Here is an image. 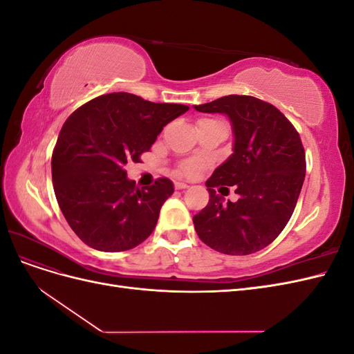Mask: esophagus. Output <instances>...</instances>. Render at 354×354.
Returning <instances> with one entry per match:
<instances>
[{
	"mask_svg": "<svg viewBox=\"0 0 354 354\" xmlns=\"http://www.w3.org/2000/svg\"><path fill=\"white\" fill-rule=\"evenodd\" d=\"M176 189H186V187H189V185H186V183H183V181H176Z\"/></svg>",
	"mask_w": 354,
	"mask_h": 354,
	"instance_id": "obj_1",
	"label": "esophagus"
}]
</instances>
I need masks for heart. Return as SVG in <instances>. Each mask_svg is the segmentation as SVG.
<instances>
[{"mask_svg": "<svg viewBox=\"0 0 354 354\" xmlns=\"http://www.w3.org/2000/svg\"><path fill=\"white\" fill-rule=\"evenodd\" d=\"M202 169V162L199 160H189V162L181 165V173L186 176H196Z\"/></svg>", "mask_w": 354, "mask_h": 354, "instance_id": "1", "label": "heart"}]
</instances>
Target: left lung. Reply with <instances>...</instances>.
Wrapping results in <instances>:
<instances>
[{
    "instance_id": "1",
    "label": "left lung",
    "mask_w": 354,
    "mask_h": 354,
    "mask_svg": "<svg viewBox=\"0 0 354 354\" xmlns=\"http://www.w3.org/2000/svg\"><path fill=\"white\" fill-rule=\"evenodd\" d=\"M195 109L227 115L234 137L233 153L207 180L209 202L194 216L195 230L218 252L254 254L292 216L306 176L301 138L279 109L252 95H224ZM224 185L235 186L236 203H222L215 187Z\"/></svg>"
}]
</instances>
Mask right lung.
<instances>
[{
    "instance_id": "1",
    "label": "right lung",
    "mask_w": 354,
    "mask_h": 354,
    "mask_svg": "<svg viewBox=\"0 0 354 354\" xmlns=\"http://www.w3.org/2000/svg\"><path fill=\"white\" fill-rule=\"evenodd\" d=\"M189 106L111 93L82 104L63 124L51 156L59 207L75 234L104 252L131 250L151 234L173 181L137 187L125 164L140 162L162 128Z\"/></svg>"
}]
</instances>
